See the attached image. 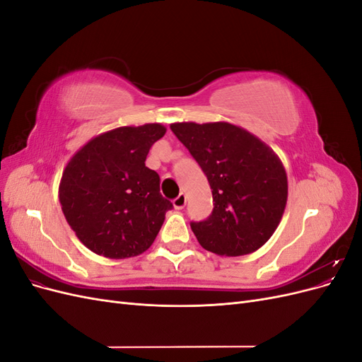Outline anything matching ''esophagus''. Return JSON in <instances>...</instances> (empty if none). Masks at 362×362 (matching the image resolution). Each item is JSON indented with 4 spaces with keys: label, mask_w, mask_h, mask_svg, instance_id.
<instances>
[{
    "label": "esophagus",
    "mask_w": 362,
    "mask_h": 362,
    "mask_svg": "<svg viewBox=\"0 0 362 362\" xmlns=\"http://www.w3.org/2000/svg\"><path fill=\"white\" fill-rule=\"evenodd\" d=\"M172 204H173V206L177 208V210H182V208L185 206V204H187V198H185V194L184 193H181L178 198H175L173 201H172Z\"/></svg>",
    "instance_id": "34e87169"
}]
</instances>
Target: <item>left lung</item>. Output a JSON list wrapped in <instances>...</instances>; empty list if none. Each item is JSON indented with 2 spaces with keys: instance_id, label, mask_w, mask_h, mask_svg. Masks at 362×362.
<instances>
[{
  "instance_id": "8db88e82",
  "label": "left lung",
  "mask_w": 362,
  "mask_h": 362,
  "mask_svg": "<svg viewBox=\"0 0 362 362\" xmlns=\"http://www.w3.org/2000/svg\"><path fill=\"white\" fill-rule=\"evenodd\" d=\"M170 129L211 187V216L190 223L199 245L221 257L247 255L266 245L288 198L287 172L275 151L229 122H175Z\"/></svg>"
}]
</instances>
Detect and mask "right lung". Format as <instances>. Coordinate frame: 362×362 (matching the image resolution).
<instances>
[{
    "mask_svg": "<svg viewBox=\"0 0 362 362\" xmlns=\"http://www.w3.org/2000/svg\"><path fill=\"white\" fill-rule=\"evenodd\" d=\"M164 134L161 124L119 127L90 139L68 161L59 185L62 211L96 255L131 258L154 243L172 204L145 161Z\"/></svg>",
    "mask_w": 362,
    "mask_h": 362,
    "instance_id": "add662e5",
    "label": "right lung"
}]
</instances>
